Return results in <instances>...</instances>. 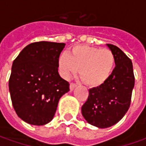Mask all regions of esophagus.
<instances>
[{"instance_id":"1","label":"esophagus","mask_w":146,"mask_h":146,"mask_svg":"<svg viewBox=\"0 0 146 146\" xmlns=\"http://www.w3.org/2000/svg\"><path fill=\"white\" fill-rule=\"evenodd\" d=\"M77 85H76V84H74V83H70V91H72L76 87Z\"/></svg>"}]
</instances>
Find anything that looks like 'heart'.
Listing matches in <instances>:
<instances>
[{
    "mask_svg": "<svg viewBox=\"0 0 146 146\" xmlns=\"http://www.w3.org/2000/svg\"><path fill=\"white\" fill-rule=\"evenodd\" d=\"M115 56L108 48L76 45L70 53H62L58 60L61 76L65 79L79 68L82 80L89 86H98L106 81L115 66Z\"/></svg>",
    "mask_w": 146,
    "mask_h": 146,
    "instance_id": "heart-1",
    "label": "heart"
}]
</instances>
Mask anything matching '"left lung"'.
Here are the masks:
<instances>
[{"label":"left lung","mask_w":146,"mask_h":146,"mask_svg":"<svg viewBox=\"0 0 146 146\" xmlns=\"http://www.w3.org/2000/svg\"><path fill=\"white\" fill-rule=\"evenodd\" d=\"M115 59V67L109 78L90 88L82 115L88 123L99 128L115 125L129 109L135 84L131 59L117 46L107 44Z\"/></svg>","instance_id":"1"}]
</instances>
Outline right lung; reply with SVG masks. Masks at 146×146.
I'll return each instance as SVG.
<instances>
[{"instance_id": "right-lung-1", "label": "right lung", "mask_w": 146, "mask_h": 146, "mask_svg": "<svg viewBox=\"0 0 146 146\" xmlns=\"http://www.w3.org/2000/svg\"><path fill=\"white\" fill-rule=\"evenodd\" d=\"M64 43L40 41L23 48L13 62L9 90L16 114L31 125L53 119L69 83L58 74V60Z\"/></svg>"}]
</instances>
